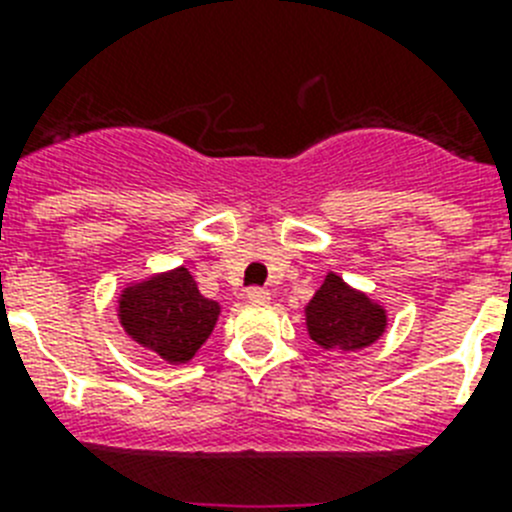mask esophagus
Here are the masks:
<instances>
[{
  "instance_id": "obj_1",
  "label": "esophagus",
  "mask_w": 512,
  "mask_h": 512,
  "mask_svg": "<svg viewBox=\"0 0 512 512\" xmlns=\"http://www.w3.org/2000/svg\"><path fill=\"white\" fill-rule=\"evenodd\" d=\"M248 302H253V305H266V302L271 300V292L264 287H251L248 289Z\"/></svg>"
}]
</instances>
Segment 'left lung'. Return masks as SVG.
Listing matches in <instances>:
<instances>
[{
    "label": "left lung",
    "mask_w": 512,
    "mask_h": 512,
    "mask_svg": "<svg viewBox=\"0 0 512 512\" xmlns=\"http://www.w3.org/2000/svg\"><path fill=\"white\" fill-rule=\"evenodd\" d=\"M307 333L325 351H359L384 336L387 310L372 297L328 271L325 282L305 305Z\"/></svg>",
    "instance_id": "obj_1"
}]
</instances>
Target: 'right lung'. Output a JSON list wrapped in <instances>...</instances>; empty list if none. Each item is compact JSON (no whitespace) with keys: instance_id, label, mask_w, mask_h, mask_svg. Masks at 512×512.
Wrapping results in <instances>:
<instances>
[{"instance_id":"right-lung-1","label":"right lung","mask_w":512,"mask_h":512,"mask_svg":"<svg viewBox=\"0 0 512 512\" xmlns=\"http://www.w3.org/2000/svg\"><path fill=\"white\" fill-rule=\"evenodd\" d=\"M220 302L207 300L187 266L128 284L117 297V320L138 346L169 364H189L210 338Z\"/></svg>"}]
</instances>
